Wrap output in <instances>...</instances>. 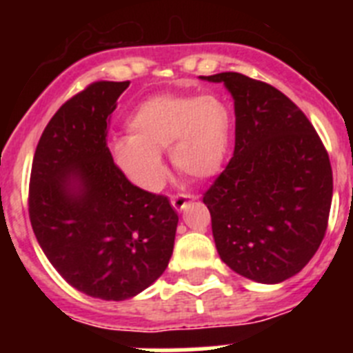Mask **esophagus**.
Returning a JSON list of instances; mask_svg holds the SVG:
<instances>
[{
    "label": "esophagus",
    "instance_id": "34e87169",
    "mask_svg": "<svg viewBox=\"0 0 353 353\" xmlns=\"http://www.w3.org/2000/svg\"><path fill=\"white\" fill-rule=\"evenodd\" d=\"M192 199H194V196H191V194H176L171 198V205H173L174 210L182 212V210H185L187 205L191 203Z\"/></svg>",
    "mask_w": 353,
    "mask_h": 353
}]
</instances>
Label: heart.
<instances>
[{
  "mask_svg": "<svg viewBox=\"0 0 353 353\" xmlns=\"http://www.w3.org/2000/svg\"><path fill=\"white\" fill-rule=\"evenodd\" d=\"M130 134L109 143L118 170L143 191H157L164 180L161 150L170 148L171 164L192 179L219 173L232 139V113L212 93H162L143 101L127 118Z\"/></svg>",
  "mask_w": 353,
  "mask_h": 353,
  "instance_id": "b5f03b06",
  "label": "heart"
}]
</instances>
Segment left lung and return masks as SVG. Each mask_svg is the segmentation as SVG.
I'll return each instance as SVG.
<instances>
[{
    "label": "left lung",
    "instance_id": "left-lung-1",
    "mask_svg": "<svg viewBox=\"0 0 353 353\" xmlns=\"http://www.w3.org/2000/svg\"><path fill=\"white\" fill-rule=\"evenodd\" d=\"M235 101V152L205 192L221 260L277 285L314 256L329 221L332 168L311 121L285 93L236 72L199 76Z\"/></svg>",
    "mask_w": 353,
    "mask_h": 353
}]
</instances>
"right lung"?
<instances>
[{"label": "right lung", "instance_id": "add662e5", "mask_svg": "<svg viewBox=\"0 0 353 353\" xmlns=\"http://www.w3.org/2000/svg\"><path fill=\"white\" fill-rule=\"evenodd\" d=\"M129 81H99L65 102L42 132L30 179V221L70 286L125 301L154 285L173 254L179 214L166 196L132 185L105 143Z\"/></svg>", "mask_w": 353, "mask_h": 353}]
</instances>
